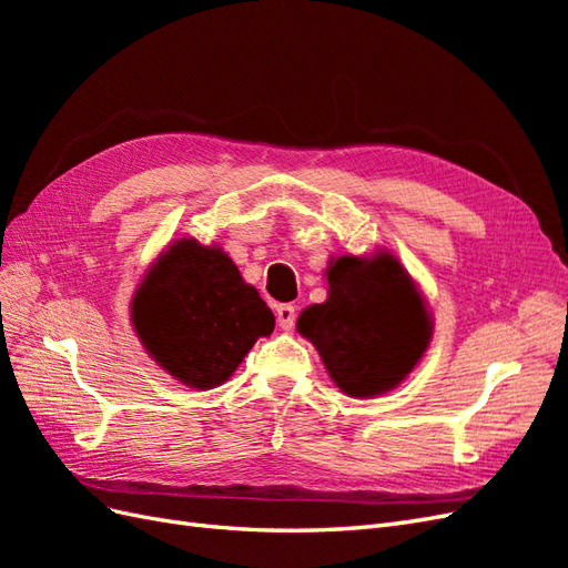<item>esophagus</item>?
I'll use <instances>...</instances> for the list:
<instances>
[{
	"instance_id": "34e87169",
	"label": "esophagus",
	"mask_w": 568,
	"mask_h": 568,
	"mask_svg": "<svg viewBox=\"0 0 568 568\" xmlns=\"http://www.w3.org/2000/svg\"><path fill=\"white\" fill-rule=\"evenodd\" d=\"M277 324L282 326V329H294L296 324V307L291 303H284V305H277Z\"/></svg>"
}]
</instances>
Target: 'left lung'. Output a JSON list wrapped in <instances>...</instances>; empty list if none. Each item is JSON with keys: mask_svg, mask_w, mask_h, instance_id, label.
Returning a JSON list of instances; mask_svg holds the SVG:
<instances>
[{"mask_svg": "<svg viewBox=\"0 0 568 568\" xmlns=\"http://www.w3.org/2000/svg\"><path fill=\"white\" fill-rule=\"evenodd\" d=\"M329 298L298 317L334 384L355 398L398 386L432 341L415 282L390 253L341 255L326 270Z\"/></svg>", "mask_w": 568, "mask_h": 568, "instance_id": "8db88e82", "label": "left lung"}]
</instances>
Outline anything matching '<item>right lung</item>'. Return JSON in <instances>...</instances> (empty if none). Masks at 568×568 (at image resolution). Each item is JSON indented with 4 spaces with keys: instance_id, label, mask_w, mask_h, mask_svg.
I'll return each instance as SVG.
<instances>
[{
    "instance_id": "right-lung-1",
    "label": "right lung",
    "mask_w": 568,
    "mask_h": 568,
    "mask_svg": "<svg viewBox=\"0 0 568 568\" xmlns=\"http://www.w3.org/2000/svg\"><path fill=\"white\" fill-rule=\"evenodd\" d=\"M132 322L156 363L192 388L227 382L274 315L227 253L180 239L146 274Z\"/></svg>"
}]
</instances>
